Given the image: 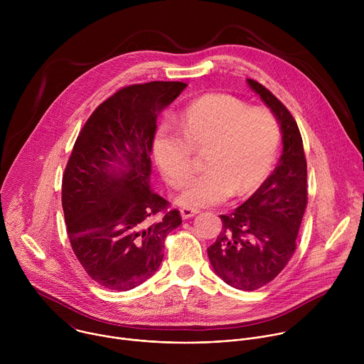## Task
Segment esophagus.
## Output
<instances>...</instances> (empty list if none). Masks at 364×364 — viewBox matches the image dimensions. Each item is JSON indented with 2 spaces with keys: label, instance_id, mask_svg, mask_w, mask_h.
Returning <instances> with one entry per match:
<instances>
[{
  "label": "esophagus",
  "instance_id": "esophagus-1",
  "mask_svg": "<svg viewBox=\"0 0 364 364\" xmlns=\"http://www.w3.org/2000/svg\"><path fill=\"white\" fill-rule=\"evenodd\" d=\"M180 213H181V218L186 220V219H190V218L196 216L198 213V210L193 209V207H181Z\"/></svg>",
  "mask_w": 364,
  "mask_h": 364
}]
</instances>
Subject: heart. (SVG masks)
Listing matches in <instances>:
<instances>
[{
  "mask_svg": "<svg viewBox=\"0 0 364 364\" xmlns=\"http://www.w3.org/2000/svg\"><path fill=\"white\" fill-rule=\"evenodd\" d=\"M180 128L161 124L152 149L173 188L184 186L194 173V151L207 149V171L178 194V203L186 207L212 205L233 193L255 191L267 180L281 142V125L272 111L250 107L229 93H205L187 103Z\"/></svg>",
  "mask_w": 364,
  "mask_h": 364,
  "instance_id": "obj_1",
  "label": "heart"
}]
</instances>
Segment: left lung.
<instances>
[{
	"label": "left lung",
	"instance_id": "left-lung-1",
	"mask_svg": "<svg viewBox=\"0 0 364 364\" xmlns=\"http://www.w3.org/2000/svg\"><path fill=\"white\" fill-rule=\"evenodd\" d=\"M281 124L284 151L274 173L230 215L207 247L215 272L229 285L255 291L275 279L296 249L308 203L306 160L296 121L264 85L247 79Z\"/></svg>",
	"mask_w": 364,
	"mask_h": 364
}]
</instances>
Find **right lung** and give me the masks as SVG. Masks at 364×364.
<instances>
[{
  "label": "right lung",
  "instance_id": "add662e5",
  "mask_svg": "<svg viewBox=\"0 0 364 364\" xmlns=\"http://www.w3.org/2000/svg\"><path fill=\"white\" fill-rule=\"evenodd\" d=\"M186 86L121 87L92 112L73 145L62 183L66 230L86 274L108 289L128 291L154 275L166 237L181 225L180 212L148 181L159 114Z\"/></svg>",
  "mask_w": 364,
  "mask_h": 364
}]
</instances>
